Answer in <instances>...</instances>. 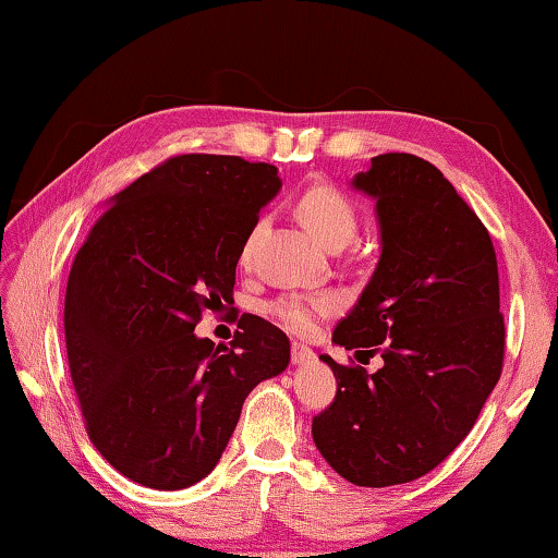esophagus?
Segmentation results:
<instances>
[{"label": "esophagus", "mask_w": 558, "mask_h": 558, "mask_svg": "<svg viewBox=\"0 0 558 558\" xmlns=\"http://www.w3.org/2000/svg\"><path fill=\"white\" fill-rule=\"evenodd\" d=\"M290 356H292V364H307V362H313V359H315V352L307 344L292 342Z\"/></svg>", "instance_id": "obj_1"}]
</instances>
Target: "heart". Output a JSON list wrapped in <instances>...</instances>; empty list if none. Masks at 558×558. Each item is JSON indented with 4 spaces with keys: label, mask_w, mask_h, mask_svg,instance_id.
Returning a JSON list of instances; mask_svg holds the SVG:
<instances>
[{
    "label": "heart",
    "mask_w": 558,
    "mask_h": 558,
    "mask_svg": "<svg viewBox=\"0 0 558 558\" xmlns=\"http://www.w3.org/2000/svg\"><path fill=\"white\" fill-rule=\"evenodd\" d=\"M300 219L329 248L347 245L359 229V216L352 199L335 186L319 184L307 189L300 199ZM339 307V298L332 292H317V295H280L268 305V315L290 329V332L307 335L313 332L317 319L332 315Z\"/></svg>",
    "instance_id": "obj_1"
}]
</instances>
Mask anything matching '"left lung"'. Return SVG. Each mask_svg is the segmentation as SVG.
I'll list each match as a JSON object with an SVG mask.
<instances>
[{"mask_svg":"<svg viewBox=\"0 0 558 558\" xmlns=\"http://www.w3.org/2000/svg\"><path fill=\"white\" fill-rule=\"evenodd\" d=\"M352 186L376 199L381 256L332 342L384 366H332L337 396L313 440L359 487L403 485L440 465L475 426L502 374L495 245L438 167L389 153Z\"/></svg>","mask_w":558,"mask_h":558,"instance_id":"left-lung-1","label":"left lung"}]
</instances>
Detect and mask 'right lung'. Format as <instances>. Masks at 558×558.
I'll return each mask as SVG.
<instances>
[{
	"label": "right lung",
	"instance_id": "obj_1",
	"mask_svg": "<svg viewBox=\"0 0 558 558\" xmlns=\"http://www.w3.org/2000/svg\"><path fill=\"white\" fill-rule=\"evenodd\" d=\"M278 169L229 155H179L112 196L75 253L65 349L88 438L153 489H184L216 468L245 396L286 372L290 342L241 315L231 347L194 335L233 302L235 263Z\"/></svg>",
	"mask_w": 558,
	"mask_h": 558
}]
</instances>
